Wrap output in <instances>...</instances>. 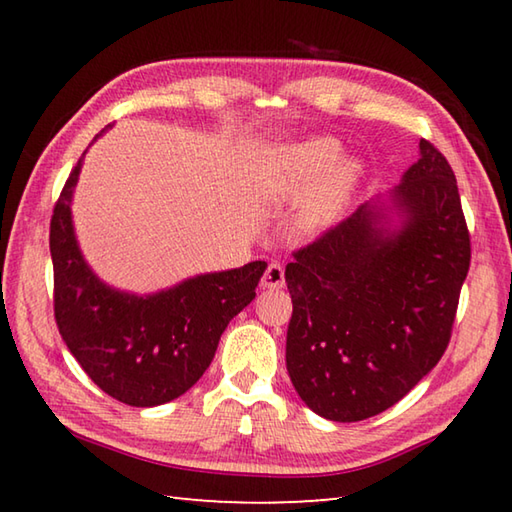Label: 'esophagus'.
<instances>
[{"label": "esophagus", "mask_w": 512, "mask_h": 512, "mask_svg": "<svg viewBox=\"0 0 512 512\" xmlns=\"http://www.w3.org/2000/svg\"><path fill=\"white\" fill-rule=\"evenodd\" d=\"M286 284V277H284V266L281 264H270L266 268V273L262 277V286L268 290H277V288H284Z\"/></svg>", "instance_id": "1"}]
</instances>
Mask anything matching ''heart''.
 Returning <instances> with one entry per match:
<instances>
[{"label": "heart", "mask_w": 512, "mask_h": 512, "mask_svg": "<svg viewBox=\"0 0 512 512\" xmlns=\"http://www.w3.org/2000/svg\"><path fill=\"white\" fill-rule=\"evenodd\" d=\"M341 143L314 136L281 147L270 167L268 187L277 200H301L297 224L303 233H321L350 209L365 180V162L341 156Z\"/></svg>", "instance_id": "1"}]
</instances>
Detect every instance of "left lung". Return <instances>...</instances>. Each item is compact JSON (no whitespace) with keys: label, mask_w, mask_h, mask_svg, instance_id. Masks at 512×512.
Masks as SVG:
<instances>
[{"label":"left lung","mask_w":512,"mask_h":512,"mask_svg":"<svg viewBox=\"0 0 512 512\" xmlns=\"http://www.w3.org/2000/svg\"><path fill=\"white\" fill-rule=\"evenodd\" d=\"M471 242L447 158L420 140L400 184L286 266V367L317 416L358 422L396 405L451 339Z\"/></svg>","instance_id":"obj_1"}]
</instances>
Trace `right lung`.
Instances as JSON below:
<instances>
[{
  "instance_id": "right-lung-1",
  "label": "right lung",
  "mask_w": 512,
  "mask_h": 512,
  "mask_svg": "<svg viewBox=\"0 0 512 512\" xmlns=\"http://www.w3.org/2000/svg\"><path fill=\"white\" fill-rule=\"evenodd\" d=\"M85 154L88 149L65 182L50 222L61 339L105 394L132 407L165 405L189 391L211 365L226 325L255 299L266 262L193 275L147 295L110 286L88 264L74 231L72 200Z\"/></svg>"
}]
</instances>
